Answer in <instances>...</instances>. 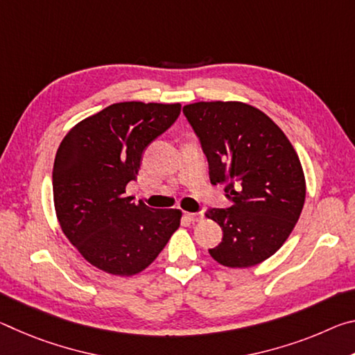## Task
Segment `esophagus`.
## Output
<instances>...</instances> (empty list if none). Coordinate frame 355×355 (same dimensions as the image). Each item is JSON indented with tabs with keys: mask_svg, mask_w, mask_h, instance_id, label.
Returning <instances> with one entry per match:
<instances>
[{
	"mask_svg": "<svg viewBox=\"0 0 355 355\" xmlns=\"http://www.w3.org/2000/svg\"><path fill=\"white\" fill-rule=\"evenodd\" d=\"M186 216H188V219L191 222H199L203 219V213H186Z\"/></svg>",
	"mask_w": 355,
	"mask_h": 355,
	"instance_id": "obj_1",
	"label": "esophagus"
}]
</instances>
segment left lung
I'll return each instance as SVG.
<instances>
[{
  "instance_id": "obj_1",
  "label": "left lung",
  "mask_w": 355,
  "mask_h": 355,
  "mask_svg": "<svg viewBox=\"0 0 355 355\" xmlns=\"http://www.w3.org/2000/svg\"><path fill=\"white\" fill-rule=\"evenodd\" d=\"M199 137L211 184H225L228 208H209L222 227L209 249L228 268H249L274 255L290 236L305 202L296 150L266 114L239 101H199L183 107Z\"/></svg>"
}]
</instances>
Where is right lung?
<instances>
[{
	"instance_id": "add662e5",
	"label": "right lung",
	"mask_w": 355,
	"mask_h": 355,
	"mask_svg": "<svg viewBox=\"0 0 355 355\" xmlns=\"http://www.w3.org/2000/svg\"><path fill=\"white\" fill-rule=\"evenodd\" d=\"M180 111V103H114L71 128L58 148V220L69 241L101 271H144L180 225V209L136 205L125 192L146 148L172 127Z\"/></svg>"
}]
</instances>
